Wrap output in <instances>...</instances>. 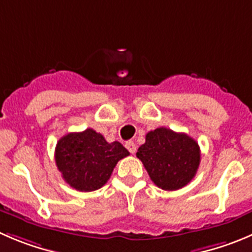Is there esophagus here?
Listing matches in <instances>:
<instances>
[{
    "label": "esophagus",
    "mask_w": 252,
    "mask_h": 252,
    "mask_svg": "<svg viewBox=\"0 0 252 252\" xmlns=\"http://www.w3.org/2000/svg\"><path fill=\"white\" fill-rule=\"evenodd\" d=\"M126 148L130 151V153H135L136 152L135 142H132V141H128V142H126Z\"/></svg>",
    "instance_id": "obj_1"
}]
</instances>
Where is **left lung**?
<instances>
[{"mask_svg":"<svg viewBox=\"0 0 252 252\" xmlns=\"http://www.w3.org/2000/svg\"><path fill=\"white\" fill-rule=\"evenodd\" d=\"M153 183L163 190L183 188L195 176L200 148L187 133L158 127L146 135L136 153Z\"/></svg>","mask_w":252,"mask_h":252,"instance_id":"8db88e82","label":"left lung"}]
</instances>
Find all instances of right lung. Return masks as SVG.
I'll return each instance as SVG.
<instances>
[{
	"label": "right lung",
	"instance_id": "obj_1",
	"mask_svg": "<svg viewBox=\"0 0 252 252\" xmlns=\"http://www.w3.org/2000/svg\"><path fill=\"white\" fill-rule=\"evenodd\" d=\"M130 155L120 142L109 143L93 128L63 136L56 147V163L64 181L80 191L101 188L120 159Z\"/></svg>",
	"mask_w": 252,
	"mask_h": 252
}]
</instances>
